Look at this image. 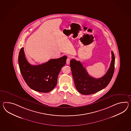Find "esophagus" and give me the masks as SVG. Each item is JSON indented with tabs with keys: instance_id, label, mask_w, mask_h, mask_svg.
Segmentation results:
<instances>
[{
	"instance_id": "1",
	"label": "esophagus",
	"mask_w": 131,
	"mask_h": 131,
	"mask_svg": "<svg viewBox=\"0 0 131 131\" xmlns=\"http://www.w3.org/2000/svg\"><path fill=\"white\" fill-rule=\"evenodd\" d=\"M70 57H68L67 58V61H66V63L68 65L70 64Z\"/></svg>"
}]
</instances>
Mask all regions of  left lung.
Returning a JSON list of instances; mask_svg holds the SVG:
<instances>
[{
  "instance_id": "1",
  "label": "left lung",
  "mask_w": 131,
  "mask_h": 131,
  "mask_svg": "<svg viewBox=\"0 0 131 131\" xmlns=\"http://www.w3.org/2000/svg\"><path fill=\"white\" fill-rule=\"evenodd\" d=\"M112 61L110 66L103 77L96 79L90 76L80 61L72 59L70 66L75 85L77 90L82 95H91L105 88L112 79L115 70V57L111 51Z\"/></svg>"
}]
</instances>
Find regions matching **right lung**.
<instances>
[{
	"instance_id": "right-lung-1",
	"label": "right lung",
	"mask_w": 131,
	"mask_h": 131,
	"mask_svg": "<svg viewBox=\"0 0 131 131\" xmlns=\"http://www.w3.org/2000/svg\"><path fill=\"white\" fill-rule=\"evenodd\" d=\"M67 56L51 59L38 65L30 64L26 59L24 48L18 56V64L21 73L27 85L34 90L48 93L56 86L58 75L66 64Z\"/></svg>"
}]
</instances>
